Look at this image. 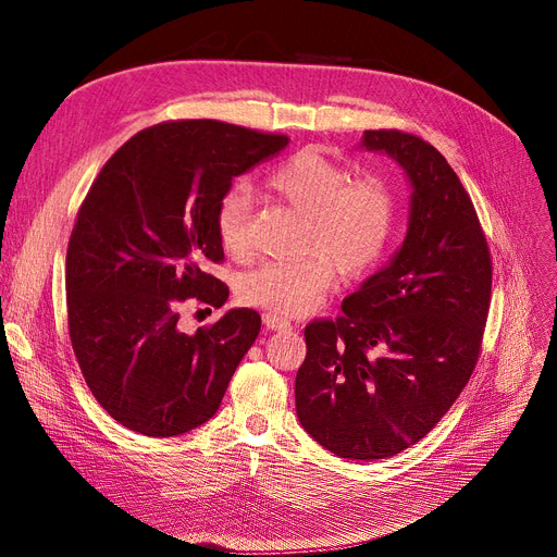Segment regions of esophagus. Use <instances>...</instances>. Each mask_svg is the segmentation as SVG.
<instances>
[{"label":"esophagus","mask_w":557,"mask_h":557,"mask_svg":"<svg viewBox=\"0 0 557 557\" xmlns=\"http://www.w3.org/2000/svg\"><path fill=\"white\" fill-rule=\"evenodd\" d=\"M263 325H267V330H290V323L286 318L277 315V313H263Z\"/></svg>","instance_id":"obj_1"}]
</instances>
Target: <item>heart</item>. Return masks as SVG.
Wrapping results in <instances>:
<instances>
[{"label":"heart","instance_id":"obj_1","mask_svg":"<svg viewBox=\"0 0 557 557\" xmlns=\"http://www.w3.org/2000/svg\"><path fill=\"white\" fill-rule=\"evenodd\" d=\"M269 189L307 216L302 259H271L246 273L239 298L246 305L277 315L313 311L336 282V267L345 277H359L384 257L397 221V202L382 178L349 181V171L320 151L290 156L269 175ZM252 202L246 189L232 187L216 205L221 246L244 257L252 246Z\"/></svg>","mask_w":557,"mask_h":557}]
</instances>
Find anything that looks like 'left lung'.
<instances>
[{
    "label": "left lung",
    "instance_id": "obj_1",
    "mask_svg": "<svg viewBox=\"0 0 557 557\" xmlns=\"http://www.w3.org/2000/svg\"><path fill=\"white\" fill-rule=\"evenodd\" d=\"M359 149L404 169L408 230L386 267L343 300L341 318L305 327L296 411L332 454L379 460L422 441L470 382L492 261L474 205L441 151L401 131H366Z\"/></svg>",
    "mask_w": 557,
    "mask_h": 557
}]
</instances>
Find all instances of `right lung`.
Segmentation results:
<instances>
[{"label": "right lung", "instance_id": "add662e5", "mask_svg": "<svg viewBox=\"0 0 557 557\" xmlns=\"http://www.w3.org/2000/svg\"><path fill=\"white\" fill-rule=\"evenodd\" d=\"M286 144L214 120L166 122L133 135L87 191L67 246L70 338L87 388L122 426L171 437L219 411L261 318L230 309L185 334L178 309L225 305L227 286L205 273L223 259L216 205Z\"/></svg>", "mask_w": 557, "mask_h": 557}]
</instances>
